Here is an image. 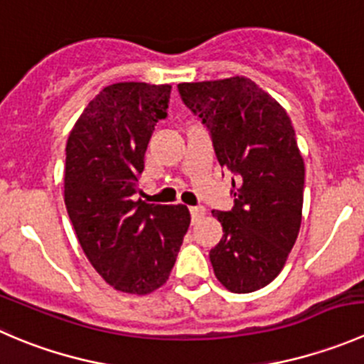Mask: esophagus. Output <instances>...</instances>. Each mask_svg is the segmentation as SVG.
<instances>
[{
  "label": "esophagus",
  "instance_id": "esophagus-1",
  "mask_svg": "<svg viewBox=\"0 0 364 364\" xmlns=\"http://www.w3.org/2000/svg\"><path fill=\"white\" fill-rule=\"evenodd\" d=\"M204 213H206V210H204L203 206H192V208H190V215H192L193 222H197L200 217H204Z\"/></svg>",
  "mask_w": 364,
  "mask_h": 364
}]
</instances>
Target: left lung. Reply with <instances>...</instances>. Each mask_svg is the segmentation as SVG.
<instances>
[{
    "label": "left lung",
    "mask_w": 364,
    "mask_h": 364,
    "mask_svg": "<svg viewBox=\"0 0 364 364\" xmlns=\"http://www.w3.org/2000/svg\"><path fill=\"white\" fill-rule=\"evenodd\" d=\"M181 100L203 121L222 167L236 176L231 211L213 210L220 242L210 250L222 287L250 294L279 276L299 236L304 160L284 108L243 76L179 83Z\"/></svg>",
    "instance_id": "left-lung-1"
}]
</instances>
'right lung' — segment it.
<instances>
[{"label":"right lung","instance_id":"right-lung-1","mask_svg":"<svg viewBox=\"0 0 364 364\" xmlns=\"http://www.w3.org/2000/svg\"><path fill=\"white\" fill-rule=\"evenodd\" d=\"M171 85H108L70 132L63 199L77 242L115 290L147 295L167 283L190 225L183 204L136 199L147 144L167 117Z\"/></svg>","mask_w":364,"mask_h":364}]
</instances>
